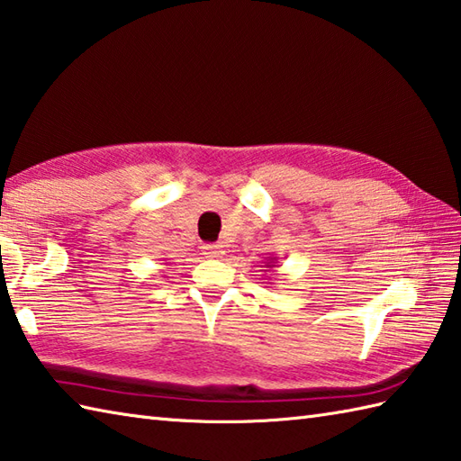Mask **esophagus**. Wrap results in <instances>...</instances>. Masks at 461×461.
Listing matches in <instances>:
<instances>
[{
    "instance_id": "1",
    "label": "esophagus",
    "mask_w": 461,
    "mask_h": 461,
    "mask_svg": "<svg viewBox=\"0 0 461 461\" xmlns=\"http://www.w3.org/2000/svg\"><path fill=\"white\" fill-rule=\"evenodd\" d=\"M222 244H204L203 247V255H206L209 258H217L222 255Z\"/></svg>"
}]
</instances>
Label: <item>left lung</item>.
<instances>
[{"label": "left lung", "mask_w": 461, "mask_h": 461, "mask_svg": "<svg viewBox=\"0 0 461 461\" xmlns=\"http://www.w3.org/2000/svg\"><path fill=\"white\" fill-rule=\"evenodd\" d=\"M265 268H276V258H267L265 260Z\"/></svg>", "instance_id": "obj_1"}]
</instances>
